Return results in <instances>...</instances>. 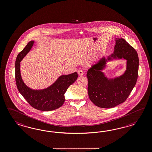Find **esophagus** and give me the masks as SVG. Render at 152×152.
Returning <instances> with one entry per match:
<instances>
[{"instance_id":"obj_1","label":"esophagus","mask_w":152,"mask_h":152,"mask_svg":"<svg viewBox=\"0 0 152 152\" xmlns=\"http://www.w3.org/2000/svg\"><path fill=\"white\" fill-rule=\"evenodd\" d=\"M77 73H78V75L79 76H82L83 75V74H84V72L83 71V70H78V71H77Z\"/></svg>"}]
</instances>
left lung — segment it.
<instances>
[{"label":"left lung","mask_w":152,"mask_h":152,"mask_svg":"<svg viewBox=\"0 0 152 152\" xmlns=\"http://www.w3.org/2000/svg\"><path fill=\"white\" fill-rule=\"evenodd\" d=\"M114 52L102 58L87 72L88 94L90 100L101 108H111L124 102L134 88L138 78L139 58L137 51L123 38L115 39ZM127 61V70L119 77L108 79L101 70L106 62L113 59Z\"/></svg>","instance_id":"obj_1"}]
</instances>
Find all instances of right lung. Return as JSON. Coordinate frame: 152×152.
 I'll use <instances>...</instances> for the list:
<instances>
[{
  "label": "right lung",
  "instance_id": "add662e5",
  "mask_svg": "<svg viewBox=\"0 0 152 152\" xmlns=\"http://www.w3.org/2000/svg\"><path fill=\"white\" fill-rule=\"evenodd\" d=\"M33 41L28 43L27 46L19 52L15 61V81L17 88L26 101L34 109L38 110H53L64 104V94L71 85L77 80L76 72L67 75H62L50 87L43 90H32L28 88L22 80L20 71V62L31 50Z\"/></svg>",
  "mask_w": 152,
  "mask_h": 152
}]
</instances>
